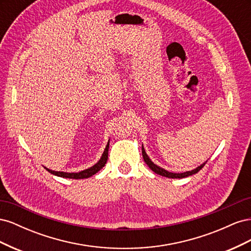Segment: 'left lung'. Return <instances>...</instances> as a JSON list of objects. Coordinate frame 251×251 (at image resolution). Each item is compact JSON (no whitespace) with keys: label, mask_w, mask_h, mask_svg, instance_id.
<instances>
[{"label":"left lung","mask_w":251,"mask_h":251,"mask_svg":"<svg viewBox=\"0 0 251 251\" xmlns=\"http://www.w3.org/2000/svg\"><path fill=\"white\" fill-rule=\"evenodd\" d=\"M142 157H143V159H144V162H146L148 165H149V168L153 171V172H155L156 174H158V175H161V176H163V177H168V178H185V177H188V176H192V175H194V174H197L198 173L203 166L206 164V162H204L203 164H201L200 166H198V168L197 169H195V170H193V171H189V172H185V173H178V174H176V173H171V172H168V171H165V170H163V169H161V168H159L158 165H156L154 162H151V159L149 158V156L147 155V153H146V151H144V149H143V146H142Z\"/></svg>","instance_id":"8db88e82"}]
</instances>
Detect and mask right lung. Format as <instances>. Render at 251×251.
Masks as SVG:
<instances>
[{"label":"right lung","instance_id":"1","mask_svg":"<svg viewBox=\"0 0 251 251\" xmlns=\"http://www.w3.org/2000/svg\"><path fill=\"white\" fill-rule=\"evenodd\" d=\"M109 146H110V141L108 142L107 147H105L104 149V151L103 154L100 158V160L98 161L95 165L91 166L90 169L88 170H85V171H81L79 173H65V172H55V171H51L47 168L46 169L49 173L55 175V176H58V177H63V178H70V179H85V178H89L91 176H93V175H95L98 171H100L103 166L105 165V163H107V160H108V153H109Z\"/></svg>","mask_w":251,"mask_h":251}]
</instances>
